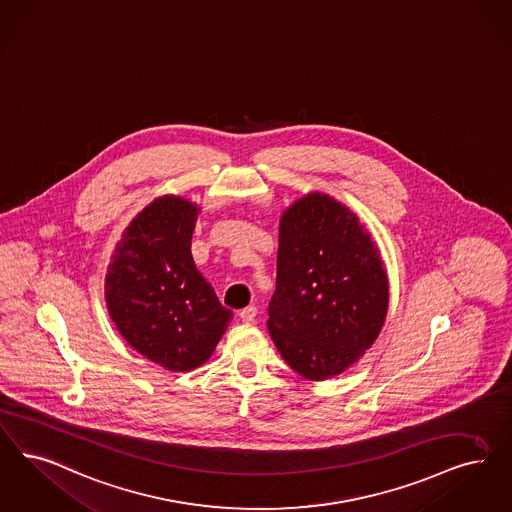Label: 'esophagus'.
<instances>
[{
  "label": "esophagus",
  "mask_w": 512,
  "mask_h": 512,
  "mask_svg": "<svg viewBox=\"0 0 512 512\" xmlns=\"http://www.w3.org/2000/svg\"><path fill=\"white\" fill-rule=\"evenodd\" d=\"M240 318H242V322H246V324H253L255 318H257V307H255V305H249V307L242 308V310H240Z\"/></svg>",
  "instance_id": "34e87169"
}]
</instances>
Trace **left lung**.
<instances>
[{"mask_svg":"<svg viewBox=\"0 0 512 512\" xmlns=\"http://www.w3.org/2000/svg\"><path fill=\"white\" fill-rule=\"evenodd\" d=\"M389 310L381 251L347 205L310 192L280 219L268 331L287 366L326 381L356 364Z\"/></svg>","mask_w":512,"mask_h":512,"instance_id":"obj_1","label":"left lung"}]
</instances>
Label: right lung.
<instances>
[{"mask_svg": "<svg viewBox=\"0 0 512 512\" xmlns=\"http://www.w3.org/2000/svg\"><path fill=\"white\" fill-rule=\"evenodd\" d=\"M198 213L181 196L156 198L123 230L104 278L106 308L123 339L169 371L205 364L232 320L192 259Z\"/></svg>", "mask_w": 512, "mask_h": 512, "instance_id": "right-lung-1", "label": "right lung"}]
</instances>
